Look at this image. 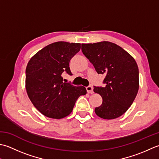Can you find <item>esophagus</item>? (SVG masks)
Listing matches in <instances>:
<instances>
[{"label": "esophagus", "instance_id": "1", "mask_svg": "<svg viewBox=\"0 0 159 159\" xmlns=\"http://www.w3.org/2000/svg\"><path fill=\"white\" fill-rule=\"evenodd\" d=\"M86 90H87V92H88V93H90V94L93 93V88L91 86H87L86 87Z\"/></svg>", "mask_w": 159, "mask_h": 159}]
</instances>
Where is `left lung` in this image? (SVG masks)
<instances>
[{
  "mask_svg": "<svg viewBox=\"0 0 159 159\" xmlns=\"http://www.w3.org/2000/svg\"><path fill=\"white\" fill-rule=\"evenodd\" d=\"M82 51L98 74L106 77L105 86H94L102 96V105L95 109L104 119L119 117L128 111L139 90V69L134 59L124 48L110 42L82 44Z\"/></svg>",
  "mask_w": 159,
  "mask_h": 159,
  "instance_id": "left-lung-1",
  "label": "left lung"
}]
</instances>
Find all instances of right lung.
<instances>
[{
  "mask_svg": "<svg viewBox=\"0 0 159 159\" xmlns=\"http://www.w3.org/2000/svg\"><path fill=\"white\" fill-rule=\"evenodd\" d=\"M81 48L80 43L57 42L31 58L26 69V90L34 106L44 116L61 119L72 112L77 99L86 94L82 86L64 82L62 74L72 75L69 62Z\"/></svg>",
  "mask_w": 159,
  "mask_h": 159,
  "instance_id": "right-lung-1",
  "label": "right lung"
}]
</instances>
